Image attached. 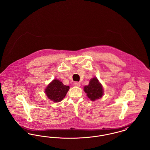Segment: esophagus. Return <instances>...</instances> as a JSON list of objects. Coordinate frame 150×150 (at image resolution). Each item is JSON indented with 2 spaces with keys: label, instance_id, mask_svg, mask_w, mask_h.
<instances>
[{
  "label": "esophagus",
  "instance_id": "obj_1",
  "mask_svg": "<svg viewBox=\"0 0 150 150\" xmlns=\"http://www.w3.org/2000/svg\"><path fill=\"white\" fill-rule=\"evenodd\" d=\"M74 84H75V86H80V83H79V82H75V83H74Z\"/></svg>",
  "mask_w": 150,
  "mask_h": 150
}]
</instances>
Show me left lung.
I'll list each match as a JSON object with an SVG mask.
<instances>
[{
    "instance_id": "1",
    "label": "left lung",
    "mask_w": 150,
    "mask_h": 150,
    "mask_svg": "<svg viewBox=\"0 0 150 150\" xmlns=\"http://www.w3.org/2000/svg\"><path fill=\"white\" fill-rule=\"evenodd\" d=\"M84 89L88 98L92 100L99 99L103 94L102 86L96 78L92 79L89 81V85L85 86Z\"/></svg>"
}]
</instances>
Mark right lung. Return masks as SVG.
I'll use <instances>...</instances> for the list:
<instances>
[{
  "mask_svg": "<svg viewBox=\"0 0 150 150\" xmlns=\"http://www.w3.org/2000/svg\"><path fill=\"white\" fill-rule=\"evenodd\" d=\"M70 88L64 86L59 80L55 79L47 86L45 93L47 97L54 102H59L63 100Z\"/></svg>",
  "mask_w": 150,
  "mask_h": 150,
  "instance_id": "1",
  "label": "right lung"
}]
</instances>
